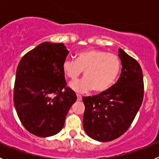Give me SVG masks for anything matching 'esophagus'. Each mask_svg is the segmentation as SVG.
<instances>
[{
	"mask_svg": "<svg viewBox=\"0 0 159 159\" xmlns=\"http://www.w3.org/2000/svg\"><path fill=\"white\" fill-rule=\"evenodd\" d=\"M76 95H77V100H78V101L82 100V95H79V94H77Z\"/></svg>",
	"mask_w": 159,
	"mask_h": 159,
	"instance_id": "1",
	"label": "esophagus"
}]
</instances>
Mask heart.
Instances as JSON below:
<instances>
[{
  "mask_svg": "<svg viewBox=\"0 0 159 159\" xmlns=\"http://www.w3.org/2000/svg\"><path fill=\"white\" fill-rule=\"evenodd\" d=\"M66 76L71 81L76 80L84 71L85 78L72 82L70 87L79 92L93 89L95 92H103L116 82L121 69V61L117 55L102 50L88 49L79 52L76 60L66 59L62 64Z\"/></svg>",
  "mask_w": 159,
  "mask_h": 159,
  "instance_id": "obj_1",
  "label": "heart"
}]
</instances>
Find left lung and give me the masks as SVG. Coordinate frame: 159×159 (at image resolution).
Returning <instances> with one entry per match:
<instances>
[{"mask_svg":"<svg viewBox=\"0 0 159 159\" xmlns=\"http://www.w3.org/2000/svg\"><path fill=\"white\" fill-rule=\"evenodd\" d=\"M119 57L123 67L116 84L98 95L83 97L84 129L97 141L110 142L124 134L143 100L144 83L139 64L121 48Z\"/></svg>","mask_w":159,"mask_h":159,"instance_id":"1","label":"left lung"}]
</instances>
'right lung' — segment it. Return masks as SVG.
<instances>
[{"label": "right lung", "mask_w": 159, "mask_h": 159, "mask_svg": "<svg viewBox=\"0 0 159 159\" xmlns=\"http://www.w3.org/2000/svg\"><path fill=\"white\" fill-rule=\"evenodd\" d=\"M68 52L64 43L43 42L26 53L18 64L14 106L20 123L34 135L49 137L60 132L76 101L62 69Z\"/></svg>", "instance_id": "right-lung-1"}]
</instances>
